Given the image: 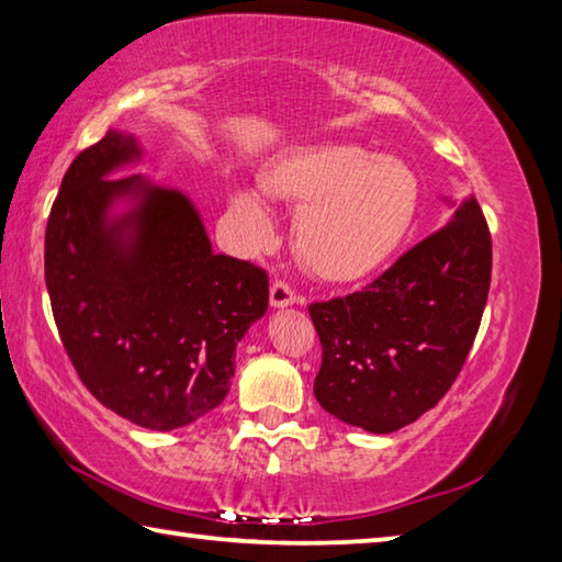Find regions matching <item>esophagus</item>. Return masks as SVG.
I'll return each instance as SVG.
<instances>
[{"label": "esophagus", "mask_w": 562, "mask_h": 562, "mask_svg": "<svg viewBox=\"0 0 562 562\" xmlns=\"http://www.w3.org/2000/svg\"><path fill=\"white\" fill-rule=\"evenodd\" d=\"M297 302V294L284 280H274L270 284V304L272 307H290V304Z\"/></svg>", "instance_id": "obj_1"}]
</instances>
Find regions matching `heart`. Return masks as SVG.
<instances>
[{
    "mask_svg": "<svg viewBox=\"0 0 562 562\" xmlns=\"http://www.w3.org/2000/svg\"><path fill=\"white\" fill-rule=\"evenodd\" d=\"M268 189L297 206L294 243L304 265L324 280H356L391 255L417 211V177L395 157H371L351 145H307L268 167ZM233 213L252 246L274 233L268 201L240 189Z\"/></svg>",
    "mask_w": 562,
    "mask_h": 562,
    "instance_id": "obj_1",
    "label": "heart"
}]
</instances>
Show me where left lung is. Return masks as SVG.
Returning a JSON list of instances; mask_svg holds the SVG:
<instances>
[{
    "instance_id": "obj_1",
    "label": "left lung",
    "mask_w": 562,
    "mask_h": 562,
    "mask_svg": "<svg viewBox=\"0 0 562 562\" xmlns=\"http://www.w3.org/2000/svg\"><path fill=\"white\" fill-rule=\"evenodd\" d=\"M492 282V233L476 199L361 292L312 302L322 341L314 395L346 425L385 435L450 391Z\"/></svg>"
}]
</instances>
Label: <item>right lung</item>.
<instances>
[{
	"label": "right lung",
	"mask_w": 562,
	"mask_h": 562,
	"mask_svg": "<svg viewBox=\"0 0 562 562\" xmlns=\"http://www.w3.org/2000/svg\"><path fill=\"white\" fill-rule=\"evenodd\" d=\"M135 137L108 130L68 167L46 226L50 310L78 379L147 430H177L228 395L236 344L268 310V272L213 252L181 191L139 175ZM136 206L109 218L111 203Z\"/></svg>",
	"instance_id": "add662e5"
}]
</instances>
